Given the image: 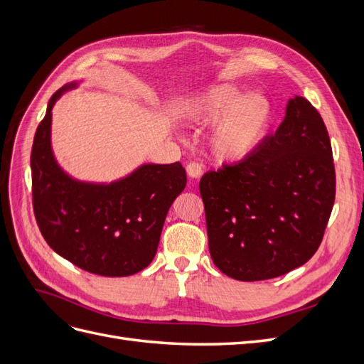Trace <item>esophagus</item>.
<instances>
[{"label":"esophagus","mask_w":364,"mask_h":364,"mask_svg":"<svg viewBox=\"0 0 364 364\" xmlns=\"http://www.w3.org/2000/svg\"><path fill=\"white\" fill-rule=\"evenodd\" d=\"M186 174L190 176L193 179H199L202 176V165L197 164V162H191L186 165Z\"/></svg>","instance_id":"obj_1"}]
</instances>
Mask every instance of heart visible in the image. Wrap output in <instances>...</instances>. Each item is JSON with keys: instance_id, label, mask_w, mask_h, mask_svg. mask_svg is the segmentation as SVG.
I'll return each mask as SVG.
<instances>
[{"instance_id": "heart-1", "label": "heart", "mask_w": 364, "mask_h": 364, "mask_svg": "<svg viewBox=\"0 0 364 364\" xmlns=\"http://www.w3.org/2000/svg\"><path fill=\"white\" fill-rule=\"evenodd\" d=\"M179 117L188 124L211 123L205 136L209 156L220 164H238L266 142L274 106L264 92L246 94L234 83H215L186 97Z\"/></svg>"}]
</instances>
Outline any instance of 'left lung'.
Instances as JSON below:
<instances>
[{"label":"left lung","mask_w":364,"mask_h":364,"mask_svg":"<svg viewBox=\"0 0 364 364\" xmlns=\"http://www.w3.org/2000/svg\"><path fill=\"white\" fill-rule=\"evenodd\" d=\"M209 253L238 281L281 277L310 259L336 199L333 150L322 117L294 95L274 135L243 162L200 179Z\"/></svg>","instance_id":"1"}]
</instances>
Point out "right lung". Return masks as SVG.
<instances>
[{"label": "right lung", "instance_id": "add662e5", "mask_svg": "<svg viewBox=\"0 0 364 364\" xmlns=\"http://www.w3.org/2000/svg\"><path fill=\"white\" fill-rule=\"evenodd\" d=\"M80 82L50 98L31 147L33 209L48 246L74 266L102 277H130L156 255L165 217L186 185L181 162L142 164L112 182L65 171L51 146L53 107Z\"/></svg>", "mask_w": 364, "mask_h": 364}]
</instances>
